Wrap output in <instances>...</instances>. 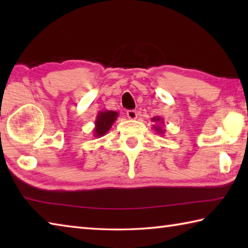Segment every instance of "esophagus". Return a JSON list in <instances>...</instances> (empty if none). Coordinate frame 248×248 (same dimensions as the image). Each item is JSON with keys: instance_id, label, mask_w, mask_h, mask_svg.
<instances>
[{"instance_id": "1", "label": "esophagus", "mask_w": 248, "mask_h": 248, "mask_svg": "<svg viewBox=\"0 0 248 248\" xmlns=\"http://www.w3.org/2000/svg\"><path fill=\"white\" fill-rule=\"evenodd\" d=\"M127 116H128V118L131 119V120H136L138 118V114H137L136 110H128Z\"/></svg>"}]
</instances>
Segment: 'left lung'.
Listing matches in <instances>:
<instances>
[{"label":"left lung","mask_w":248,"mask_h":248,"mask_svg":"<svg viewBox=\"0 0 248 248\" xmlns=\"http://www.w3.org/2000/svg\"><path fill=\"white\" fill-rule=\"evenodd\" d=\"M151 121L154 124H153V129L155 130V132H156L157 134H161V136H163V134L165 133V129L163 128V125H164V120H163L161 117H154V118L151 119Z\"/></svg>","instance_id":"obj_1"}]
</instances>
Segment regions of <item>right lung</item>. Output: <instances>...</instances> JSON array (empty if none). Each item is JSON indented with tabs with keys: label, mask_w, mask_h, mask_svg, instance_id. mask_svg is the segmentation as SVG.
I'll use <instances>...</instances> for the list:
<instances>
[{
	"label": "right lung",
	"mask_w": 248,
	"mask_h": 248,
	"mask_svg": "<svg viewBox=\"0 0 248 248\" xmlns=\"http://www.w3.org/2000/svg\"><path fill=\"white\" fill-rule=\"evenodd\" d=\"M118 112L114 110H100L96 116L95 128L93 130L94 137L100 138L110 130L111 125L118 118Z\"/></svg>",
	"instance_id": "add662e5"
}]
</instances>
